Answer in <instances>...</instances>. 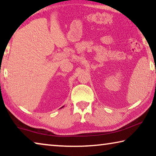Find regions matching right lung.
Returning a JSON list of instances; mask_svg holds the SVG:
<instances>
[{"label":"right lung","instance_id":"add662e5","mask_svg":"<svg viewBox=\"0 0 156 156\" xmlns=\"http://www.w3.org/2000/svg\"><path fill=\"white\" fill-rule=\"evenodd\" d=\"M63 107H64V106H63Z\"/></svg>","mask_w":156,"mask_h":156}]
</instances>
